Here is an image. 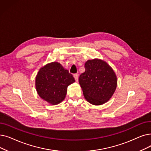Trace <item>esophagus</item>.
Masks as SVG:
<instances>
[{
  "label": "esophagus",
  "mask_w": 151,
  "mask_h": 151,
  "mask_svg": "<svg viewBox=\"0 0 151 151\" xmlns=\"http://www.w3.org/2000/svg\"><path fill=\"white\" fill-rule=\"evenodd\" d=\"M73 76H74V78H75V81H76V82H78V74H74Z\"/></svg>",
  "instance_id": "obj_1"
}]
</instances>
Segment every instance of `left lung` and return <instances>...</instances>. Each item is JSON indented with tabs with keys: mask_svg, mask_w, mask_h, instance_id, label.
Here are the masks:
<instances>
[{
	"mask_svg": "<svg viewBox=\"0 0 151 151\" xmlns=\"http://www.w3.org/2000/svg\"><path fill=\"white\" fill-rule=\"evenodd\" d=\"M84 67L85 71L80 75L79 83L85 99L94 106L109 101L117 86V78L112 68L98 58L88 60Z\"/></svg>",
	"mask_w": 151,
	"mask_h": 151,
	"instance_id": "left-lung-1",
	"label": "left lung"
}]
</instances>
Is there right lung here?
<instances>
[{"label": "right lung", "mask_w": 151, "mask_h": 151, "mask_svg": "<svg viewBox=\"0 0 151 151\" xmlns=\"http://www.w3.org/2000/svg\"><path fill=\"white\" fill-rule=\"evenodd\" d=\"M75 82L74 78L58 62L47 63L39 69L36 76L35 86L41 99L52 105L62 102L67 88Z\"/></svg>", "instance_id": "1"}]
</instances>
